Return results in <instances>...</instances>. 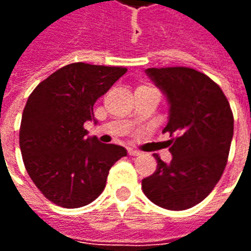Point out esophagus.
Masks as SVG:
<instances>
[{
	"mask_svg": "<svg viewBox=\"0 0 251 251\" xmlns=\"http://www.w3.org/2000/svg\"><path fill=\"white\" fill-rule=\"evenodd\" d=\"M127 153H129L130 156H140V154H141V152H138V151H136V149H129Z\"/></svg>",
	"mask_w": 251,
	"mask_h": 251,
	"instance_id": "34e87169",
	"label": "esophagus"
}]
</instances>
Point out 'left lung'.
I'll list each match as a JSON object with an SVG mask.
<instances>
[{
	"mask_svg": "<svg viewBox=\"0 0 251 251\" xmlns=\"http://www.w3.org/2000/svg\"><path fill=\"white\" fill-rule=\"evenodd\" d=\"M147 75L167 97L171 163L157 154V169L142 180V191L154 204L187 210L205 199L226 168L234 117L221 87L187 67L148 68Z\"/></svg>",
	"mask_w": 251,
	"mask_h": 251,
	"instance_id": "8db88e82",
	"label": "left lung"
}]
</instances>
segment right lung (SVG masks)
Wrapping results in <instances>:
<instances>
[{
  "label": "right lung",
  "mask_w": 251,
  "mask_h": 251,
  "mask_svg": "<svg viewBox=\"0 0 251 251\" xmlns=\"http://www.w3.org/2000/svg\"><path fill=\"white\" fill-rule=\"evenodd\" d=\"M127 71L124 67L72 63L37 86L25 104L20 149L41 194L64 208L90 204L102 194L110 168L126 149L87 137L94 103Z\"/></svg>",
  "instance_id": "right-lung-1"
}]
</instances>
